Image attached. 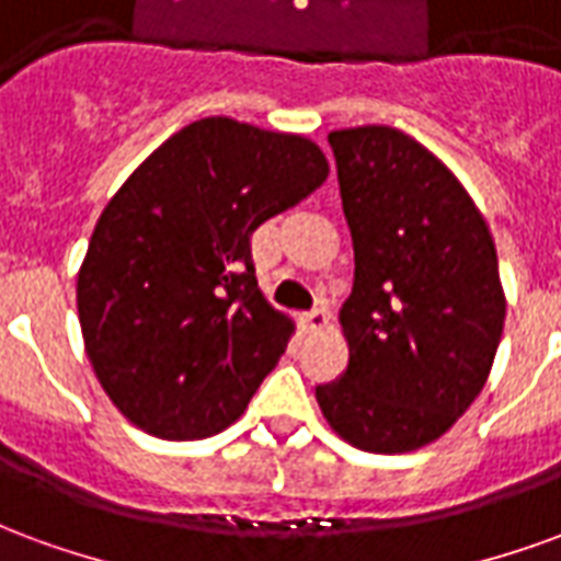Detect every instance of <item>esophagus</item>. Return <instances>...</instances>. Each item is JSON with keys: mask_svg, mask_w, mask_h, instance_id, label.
<instances>
[{"mask_svg": "<svg viewBox=\"0 0 561 561\" xmlns=\"http://www.w3.org/2000/svg\"><path fill=\"white\" fill-rule=\"evenodd\" d=\"M328 321H330V316H328V306L324 304L316 306V309H309V312L304 316V324L309 333H321V330L328 328Z\"/></svg>", "mask_w": 561, "mask_h": 561, "instance_id": "1", "label": "esophagus"}]
</instances>
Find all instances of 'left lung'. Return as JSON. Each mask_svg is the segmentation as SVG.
Instances as JSON below:
<instances>
[{
  "mask_svg": "<svg viewBox=\"0 0 561 561\" xmlns=\"http://www.w3.org/2000/svg\"><path fill=\"white\" fill-rule=\"evenodd\" d=\"M328 140L354 288L340 312L348 369L316 397L348 445L405 454L445 435L486 385L505 328L499 257L469 192L400 128Z\"/></svg>",
  "mask_w": 561,
  "mask_h": 561,
  "instance_id": "obj_1",
  "label": "left lung"
}]
</instances>
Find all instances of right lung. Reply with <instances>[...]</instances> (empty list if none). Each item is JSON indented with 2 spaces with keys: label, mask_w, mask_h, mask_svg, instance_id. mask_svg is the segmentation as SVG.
<instances>
[{
  "label": "right lung",
  "mask_w": 561,
  "mask_h": 561,
  "mask_svg": "<svg viewBox=\"0 0 561 561\" xmlns=\"http://www.w3.org/2000/svg\"><path fill=\"white\" fill-rule=\"evenodd\" d=\"M328 173L309 138L207 116L111 197L78 316L104 393L144 433L195 442L245 412L294 333L257 288L252 233Z\"/></svg>",
  "instance_id": "add662e5"
}]
</instances>
